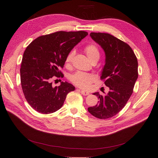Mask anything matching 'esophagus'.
Returning <instances> with one entry per match:
<instances>
[{"label":"esophagus","instance_id":"esophagus-1","mask_svg":"<svg viewBox=\"0 0 158 158\" xmlns=\"http://www.w3.org/2000/svg\"><path fill=\"white\" fill-rule=\"evenodd\" d=\"M80 93L82 94L83 95H88L89 94L88 92H87V91H85V90L81 89V90H80Z\"/></svg>","mask_w":158,"mask_h":158}]
</instances>
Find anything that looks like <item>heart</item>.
Wrapping results in <instances>:
<instances>
[{"label": "heart", "instance_id": "b5f03b06", "mask_svg": "<svg viewBox=\"0 0 158 158\" xmlns=\"http://www.w3.org/2000/svg\"><path fill=\"white\" fill-rule=\"evenodd\" d=\"M84 51L87 56L92 61L95 59H99L100 56L99 51L98 47L95 45L90 44L87 45L84 48ZM74 54V52L73 51H70L68 55L66 56L65 59L66 64H69L72 60L73 58ZM94 80L95 76L93 74L87 73H84V72H77V73H76L74 74L70 78L72 82L82 88H88L89 84L94 82Z\"/></svg>", "mask_w": 158, "mask_h": 158}]
</instances>
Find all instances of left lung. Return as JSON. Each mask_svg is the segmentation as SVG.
Returning <instances> with one entry per match:
<instances>
[{"mask_svg":"<svg viewBox=\"0 0 158 158\" xmlns=\"http://www.w3.org/2000/svg\"><path fill=\"white\" fill-rule=\"evenodd\" d=\"M89 35L105 52L101 79H105L109 92L104 95L94 93L99 103L88 111L98 118H111L125 107L132 94L138 76L137 58L130 46L112 35L94 32Z\"/></svg>","mask_w":158,"mask_h":158,"instance_id":"8db88e82","label":"left lung"}]
</instances>
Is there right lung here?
Masks as SVG:
<instances>
[{
    "label": "right lung",
    "mask_w": 158,
    "mask_h": 158,
    "mask_svg": "<svg viewBox=\"0 0 158 158\" xmlns=\"http://www.w3.org/2000/svg\"><path fill=\"white\" fill-rule=\"evenodd\" d=\"M86 31H57L33 40L23 55L20 78L27 103L36 111L49 114L63 106L66 95L75 89L73 84L61 82L52 87V79L63 77L59 71L66 56L82 39Z\"/></svg>",
    "instance_id": "add662e5"
}]
</instances>
